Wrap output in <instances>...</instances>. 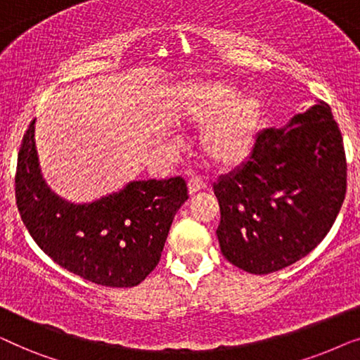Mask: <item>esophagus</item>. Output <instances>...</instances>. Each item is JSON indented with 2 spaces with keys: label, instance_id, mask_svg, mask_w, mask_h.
I'll use <instances>...</instances> for the list:
<instances>
[{
  "label": "esophagus",
  "instance_id": "obj_1",
  "mask_svg": "<svg viewBox=\"0 0 360 360\" xmlns=\"http://www.w3.org/2000/svg\"><path fill=\"white\" fill-rule=\"evenodd\" d=\"M206 186L205 180L200 179V176H191V179L188 180V193L190 195H195L198 193V191H201Z\"/></svg>",
  "mask_w": 360,
  "mask_h": 360
}]
</instances>
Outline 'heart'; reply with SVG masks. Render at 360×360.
Instances as JSON below:
<instances>
[{
	"label": "heart",
	"mask_w": 360,
	"mask_h": 360,
	"mask_svg": "<svg viewBox=\"0 0 360 360\" xmlns=\"http://www.w3.org/2000/svg\"><path fill=\"white\" fill-rule=\"evenodd\" d=\"M226 83H208L195 91L185 105L184 120L206 126L200 146L205 159L218 169H233L252 152L260 124V106L254 96H238Z\"/></svg>",
	"instance_id": "1"
}]
</instances>
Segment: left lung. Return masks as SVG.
Here are the masks:
<instances>
[{
    "label": "left lung",
    "instance_id": "1",
    "mask_svg": "<svg viewBox=\"0 0 360 360\" xmlns=\"http://www.w3.org/2000/svg\"><path fill=\"white\" fill-rule=\"evenodd\" d=\"M346 185L341 131L318 101L282 129L260 132L245 164L213 185L221 252L255 275L288 267L329 233Z\"/></svg>",
    "mask_w": 360,
    "mask_h": 360
}]
</instances>
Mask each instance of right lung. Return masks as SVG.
Here are the masks:
<instances>
[{"label": "right lung", "mask_w": 360, "mask_h": 360, "mask_svg": "<svg viewBox=\"0 0 360 360\" xmlns=\"http://www.w3.org/2000/svg\"><path fill=\"white\" fill-rule=\"evenodd\" d=\"M32 120L18 154L16 203L36 244L68 272L103 287H136L159 264L172 221L188 200L181 176L131 181L93 203H68L39 169Z\"/></svg>", "instance_id": "add662e5"}]
</instances>
